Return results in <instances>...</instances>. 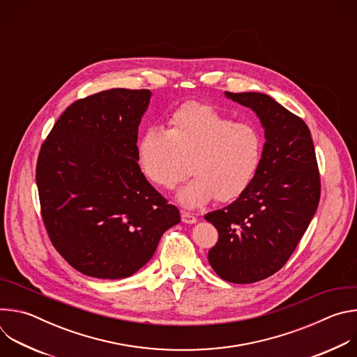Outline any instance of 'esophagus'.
<instances>
[{"label": "esophagus", "instance_id": "34e87169", "mask_svg": "<svg viewBox=\"0 0 357 357\" xmlns=\"http://www.w3.org/2000/svg\"><path fill=\"white\" fill-rule=\"evenodd\" d=\"M182 222L186 225H195L197 222V219L188 212H182Z\"/></svg>", "mask_w": 357, "mask_h": 357}]
</instances>
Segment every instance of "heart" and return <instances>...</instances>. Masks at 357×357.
<instances>
[{
	"instance_id": "heart-1",
	"label": "heart",
	"mask_w": 357,
	"mask_h": 357,
	"mask_svg": "<svg viewBox=\"0 0 357 357\" xmlns=\"http://www.w3.org/2000/svg\"><path fill=\"white\" fill-rule=\"evenodd\" d=\"M168 131L148 127L137 145L138 165L155 188L172 190L188 174L193 179L176 193L185 209L206 206L216 197L230 202L241 196L256 176L263 137L256 126L203 103H186L168 120Z\"/></svg>"
}]
</instances>
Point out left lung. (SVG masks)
Segmentation results:
<instances>
[{
    "label": "left lung",
    "instance_id": "1",
    "mask_svg": "<svg viewBox=\"0 0 357 357\" xmlns=\"http://www.w3.org/2000/svg\"><path fill=\"white\" fill-rule=\"evenodd\" d=\"M225 96L256 113L266 142L248 189L205 216L219 231L208 259L222 280L251 284L288 261L318 209L321 182L311 131L302 119L264 93Z\"/></svg>",
    "mask_w": 357,
    "mask_h": 357
}]
</instances>
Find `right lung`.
I'll return each instance as SVG.
<instances>
[{"mask_svg":"<svg viewBox=\"0 0 357 357\" xmlns=\"http://www.w3.org/2000/svg\"><path fill=\"white\" fill-rule=\"evenodd\" d=\"M149 90L112 89L75 101L40 146L42 219L61 256L84 275L121 280L144 267L176 206L142 175L138 126Z\"/></svg>","mask_w":357,"mask_h":357,"instance_id":"obj_1","label":"right lung"}]
</instances>
